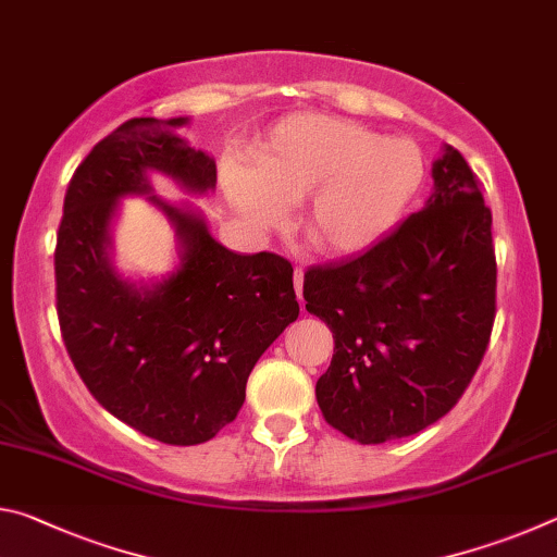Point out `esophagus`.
<instances>
[{"label":"esophagus","instance_id":"1","mask_svg":"<svg viewBox=\"0 0 557 557\" xmlns=\"http://www.w3.org/2000/svg\"><path fill=\"white\" fill-rule=\"evenodd\" d=\"M292 280H295V292H297V297L301 301V287H305V270L297 268L295 275H292Z\"/></svg>","mask_w":557,"mask_h":557}]
</instances>
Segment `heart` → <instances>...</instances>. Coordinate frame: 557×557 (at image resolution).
Listing matches in <instances>:
<instances>
[{
	"mask_svg": "<svg viewBox=\"0 0 557 557\" xmlns=\"http://www.w3.org/2000/svg\"><path fill=\"white\" fill-rule=\"evenodd\" d=\"M425 176V152L412 139L305 112L272 127L250 169L233 166L225 188L258 228L282 223L287 206L309 194L301 228L326 256L348 258L398 228Z\"/></svg>",
	"mask_w": 557,
	"mask_h": 557,
	"instance_id": "b5f03b06",
	"label": "heart"
}]
</instances>
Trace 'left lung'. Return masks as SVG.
<instances>
[{
	"instance_id": "obj_1",
	"label": "left lung",
	"mask_w": 557,
	"mask_h": 557,
	"mask_svg": "<svg viewBox=\"0 0 557 557\" xmlns=\"http://www.w3.org/2000/svg\"><path fill=\"white\" fill-rule=\"evenodd\" d=\"M435 191L361 256L305 272L307 312L334 334L317 381L324 420L361 445L414 435L455 408L496 317L492 211L455 147Z\"/></svg>"
}]
</instances>
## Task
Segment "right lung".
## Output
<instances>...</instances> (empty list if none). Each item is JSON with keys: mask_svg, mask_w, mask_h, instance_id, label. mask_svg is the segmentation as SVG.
Returning <instances> with one entry per match:
<instances>
[{"mask_svg": "<svg viewBox=\"0 0 557 557\" xmlns=\"http://www.w3.org/2000/svg\"><path fill=\"white\" fill-rule=\"evenodd\" d=\"M132 117L90 149L71 176L55 238V312L75 371L117 420L164 445H201L243 408L245 383L265 348L299 314L289 260L240 256L211 238L199 213L157 196L182 243V262L152 287L110 265L117 201L152 194L147 172L188 191L215 186V162L176 127Z\"/></svg>", "mask_w": 557, "mask_h": 557, "instance_id": "add662e5", "label": "right lung"}]
</instances>
